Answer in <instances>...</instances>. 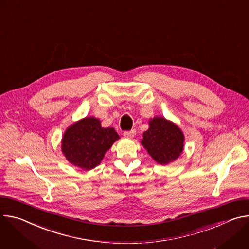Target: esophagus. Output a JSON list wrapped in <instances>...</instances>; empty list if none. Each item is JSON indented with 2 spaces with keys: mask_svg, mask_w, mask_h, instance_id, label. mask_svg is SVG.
<instances>
[{
  "mask_svg": "<svg viewBox=\"0 0 249 249\" xmlns=\"http://www.w3.org/2000/svg\"><path fill=\"white\" fill-rule=\"evenodd\" d=\"M123 135L127 138H133L135 135H136V130L133 129V130H130V131H125L123 133Z\"/></svg>",
  "mask_w": 249,
  "mask_h": 249,
  "instance_id": "esophagus-1",
  "label": "esophagus"
}]
</instances>
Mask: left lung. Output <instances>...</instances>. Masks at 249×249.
I'll use <instances>...</instances> for the list:
<instances>
[{
    "mask_svg": "<svg viewBox=\"0 0 249 249\" xmlns=\"http://www.w3.org/2000/svg\"><path fill=\"white\" fill-rule=\"evenodd\" d=\"M183 142L184 137L178 127L162 117H156L143 134L142 145L157 162L167 164L180 156Z\"/></svg>",
    "mask_w": 249,
    "mask_h": 249,
    "instance_id": "8db88e82",
    "label": "left lung"
}]
</instances>
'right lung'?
Here are the masks:
<instances>
[{"instance_id":"add662e5","label":"right lung","mask_w":249,"mask_h":249,"mask_svg":"<svg viewBox=\"0 0 249 249\" xmlns=\"http://www.w3.org/2000/svg\"><path fill=\"white\" fill-rule=\"evenodd\" d=\"M118 139L113 128H102L98 119L87 117L67 129L62 151L71 163L88 170L101 162L106 151Z\"/></svg>"}]
</instances>
